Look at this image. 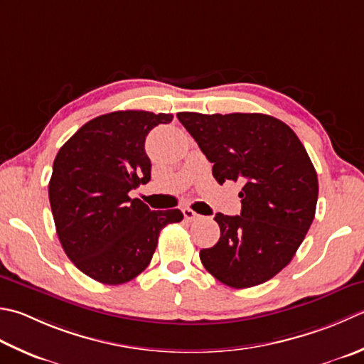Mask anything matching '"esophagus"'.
Segmentation results:
<instances>
[{
  "instance_id": "obj_1",
  "label": "esophagus",
  "mask_w": 364,
  "mask_h": 364,
  "mask_svg": "<svg viewBox=\"0 0 364 364\" xmlns=\"http://www.w3.org/2000/svg\"><path fill=\"white\" fill-rule=\"evenodd\" d=\"M183 216L186 220H197L200 219L202 216L198 215V213H196L192 208H189V206H186V208H183Z\"/></svg>"
}]
</instances>
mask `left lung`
Returning a JSON list of instances; mask_svg holds the SVG:
<instances>
[{"instance_id":"obj_1","label":"left lung","mask_w":364,"mask_h":364,"mask_svg":"<svg viewBox=\"0 0 364 364\" xmlns=\"http://www.w3.org/2000/svg\"><path fill=\"white\" fill-rule=\"evenodd\" d=\"M213 162L219 184H243L241 215L218 213L220 238L200 251L206 272L225 286L267 282L294 259L314 220L317 172L290 127L263 113H176Z\"/></svg>"}]
</instances>
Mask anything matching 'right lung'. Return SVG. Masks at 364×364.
<instances>
[{"instance_id":"obj_1","label":"right lung","mask_w":364,"mask_h":364,"mask_svg":"<svg viewBox=\"0 0 364 364\" xmlns=\"http://www.w3.org/2000/svg\"><path fill=\"white\" fill-rule=\"evenodd\" d=\"M172 113L119 110L92 118L53 162L48 183L56 233L70 262L97 282L118 286L149 265L161 230L180 210L153 211L129 191L151 180L148 132Z\"/></svg>"}]
</instances>
